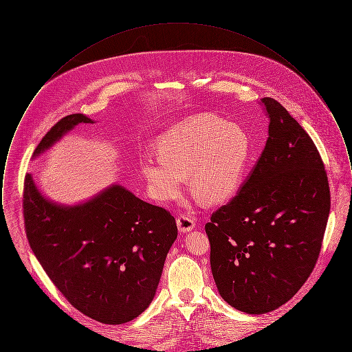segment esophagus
<instances>
[{"mask_svg": "<svg viewBox=\"0 0 352 352\" xmlns=\"http://www.w3.org/2000/svg\"><path fill=\"white\" fill-rule=\"evenodd\" d=\"M177 226H178L181 232H188V231H191L195 227V219L190 217V215L181 214L177 218Z\"/></svg>", "mask_w": 352, "mask_h": 352, "instance_id": "esophagus-1", "label": "esophagus"}]
</instances>
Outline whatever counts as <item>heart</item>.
I'll return each mask as SVG.
<instances>
[{
    "label": "heart",
    "mask_w": 352,
    "mask_h": 352,
    "mask_svg": "<svg viewBox=\"0 0 352 352\" xmlns=\"http://www.w3.org/2000/svg\"><path fill=\"white\" fill-rule=\"evenodd\" d=\"M158 155L140 161L151 197L173 201L182 194L184 175L210 204L230 199L239 188L250 155V138L237 125L214 115H198L162 134Z\"/></svg>",
    "instance_id": "b5f03b06"
}]
</instances>
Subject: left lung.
Returning <instances> with one entry per match:
<instances>
[{
    "label": "left lung",
    "mask_w": 352,
    "mask_h": 352,
    "mask_svg": "<svg viewBox=\"0 0 352 352\" xmlns=\"http://www.w3.org/2000/svg\"><path fill=\"white\" fill-rule=\"evenodd\" d=\"M268 140L245 184L206 224L223 300L248 314L289 301L317 264L330 187L310 135L272 98Z\"/></svg>",
    "instance_id": "8db88e82"
}]
</instances>
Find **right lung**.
I'll list each match as a JSON object with an SVG mask.
<instances>
[{
	"label": "right lung",
	"mask_w": 352,
	"mask_h": 352,
	"mask_svg": "<svg viewBox=\"0 0 352 352\" xmlns=\"http://www.w3.org/2000/svg\"><path fill=\"white\" fill-rule=\"evenodd\" d=\"M80 122L94 121L80 113L59 120L34 155ZM22 201L30 248L75 309L101 323L121 324L151 305L178 234L168 210L118 184L83 204L58 206L41 195L30 174Z\"/></svg>",
	"instance_id": "obj_1"
}]
</instances>
